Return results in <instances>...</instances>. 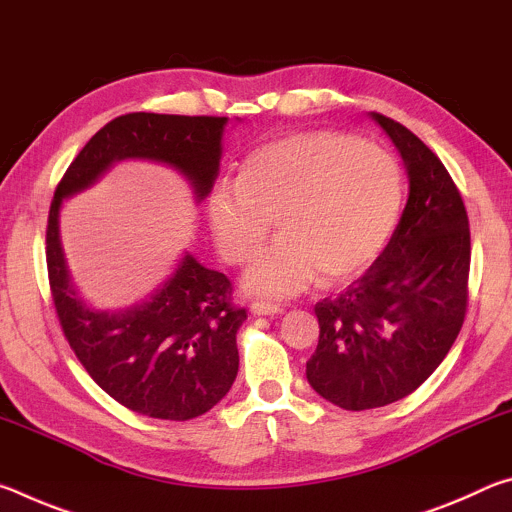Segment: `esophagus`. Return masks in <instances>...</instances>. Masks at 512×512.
<instances>
[{"mask_svg":"<svg viewBox=\"0 0 512 512\" xmlns=\"http://www.w3.org/2000/svg\"><path fill=\"white\" fill-rule=\"evenodd\" d=\"M250 311L257 316H273V314H280L282 307L275 305V302H268V300H255L253 305H250Z\"/></svg>","mask_w":512,"mask_h":512,"instance_id":"1","label":"esophagus"}]
</instances>
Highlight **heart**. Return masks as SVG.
I'll use <instances>...</instances> for the list:
<instances>
[{"label": "heart", "mask_w": 512, "mask_h": 512, "mask_svg": "<svg viewBox=\"0 0 512 512\" xmlns=\"http://www.w3.org/2000/svg\"><path fill=\"white\" fill-rule=\"evenodd\" d=\"M404 180L391 151L339 131H305L259 146L239 178L207 196V221L221 257L244 266L277 219L282 237L255 259L246 287L291 296L320 273L343 284L375 262L402 212Z\"/></svg>", "instance_id": "heart-1"}]
</instances>
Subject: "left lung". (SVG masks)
Returning <instances> with one entry per match:
<instances>
[{
	"instance_id": "8db88e82",
	"label": "left lung",
	"mask_w": 512,
	"mask_h": 512,
	"mask_svg": "<svg viewBox=\"0 0 512 512\" xmlns=\"http://www.w3.org/2000/svg\"><path fill=\"white\" fill-rule=\"evenodd\" d=\"M372 119L402 155L409 201L368 271L314 307L307 379L345 411L393 404L429 379L461 332L470 280V221L445 164L400 121Z\"/></svg>"
}]
</instances>
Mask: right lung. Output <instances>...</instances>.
Wrapping results in <instances>:
<instances>
[{"instance_id": "right-lung-1", "label": "right lung", "mask_w": 512, "mask_h": 512, "mask_svg": "<svg viewBox=\"0 0 512 512\" xmlns=\"http://www.w3.org/2000/svg\"><path fill=\"white\" fill-rule=\"evenodd\" d=\"M228 117L128 112L83 146L54 192L47 219V273L63 334L88 375L112 400L158 420H192L230 391L239 370L228 275L185 255L160 291L133 309L92 311L76 296L58 237L60 201L90 187L112 162L146 158L183 171L198 201L210 194Z\"/></svg>"}]
</instances>
